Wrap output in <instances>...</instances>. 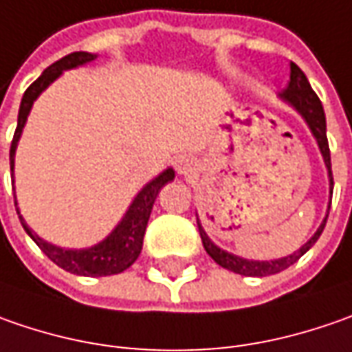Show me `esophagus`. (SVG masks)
I'll return each instance as SVG.
<instances>
[{"instance_id": "esophagus-1", "label": "esophagus", "mask_w": 352, "mask_h": 352, "mask_svg": "<svg viewBox=\"0 0 352 352\" xmlns=\"http://www.w3.org/2000/svg\"><path fill=\"white\" fill-rule=\"evenodd\" d=\"M175 169L179 175H192L197 173L199 165H197V160L195 157H189V155H183L175 161Z\"/></svg>"}]
</instances>
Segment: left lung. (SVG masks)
Returning <instances> with one entry per match:
<instances>
[{
    "label": "left lung",
    "mask_w": 352,
    "mask_h": 352,
    "mask_svg": "<svg viewBox=\"0 0 352 352\" xmlns=\"http://www.w3.org/2000/svg\"><path fill=\"white\" fill-rule=\"evenodd\" d=\"M280 98L283 102H287L296 112H298L307 128L314 133L315 142L319 146L321 151V157L325 161V167H327V177H329V208H331V195H333V173H331V153H329V144H327V124H325V112H323V106H321V100L317 98V94L314 92V88L309 85L307 76L303 74V70L299 69L296 63H289V85L280 94ZM329 212L325 214L323 222L319 224V228L315 230V234L299 250H296L289 256H283V258H276V260H248V258H242L232 252H226L219 248L210 238L206 236L205 228L201 226V222L197 219L199 224V232H201V240H203V246H205L206 254L219 264V266L226 267L234 274L240 276H252V278H262V276H272V274H278L285 267H289L292 264H296L303 254L307 252L315 242L319 240L323 228H325V222H327Z\"/></svg>",
    "instance_id": "left-lung-1"
}]
</instances>
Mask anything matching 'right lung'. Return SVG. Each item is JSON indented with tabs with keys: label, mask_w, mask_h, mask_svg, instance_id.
Listing matches in <instances>:
<instances>
[{
	"label": "right lung",
	"mask_w": 352,
	"mask_h": 352,
	"mask_svg": "<svg viewBox=\"0 0 352 352\" xmlns=\"http://www.w3.org/2000/svg\"><path fill=\"white\" fill-rule=\"evenodd\" d=\"M96 56L98 54L85 53V51L67 54L60 60H56L54 65H51L33 85L25 90L21 106H19V116H17V130L13 133V142H11V149H9L11 179H13V167H15L17 144H19V138H21L25 124H27V116L31 112L35 100L43 94V90H47L49 86L53 85L65 70L78 69L82 65H88ZM173 179H175V171L171 167H167L163 173H160L155 179H151L147 185H144V189L133 197L131 205L128 206L122 221L116 224L114 230L104 240H100L98 244L90 246V248H60V246H54L51 242L43 240L37 232H33L27 226L19 208H17V214L21 219L25 232L33 238V242L58 267L67 270L70 274H76V276H114V274L128 270L138 260V256L142 252V246H144V234H146V226L147 221H149V214H151V208H153V203H155V199L160 195L161 187L167 185ZM13 183H15V179H13ZM15 206H17V199H15Z\"/></svg>",
	"instance_id": "1"
}]
</instances>
